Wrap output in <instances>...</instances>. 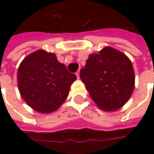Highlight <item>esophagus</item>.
<instances>
[{"label":"esophagus","instance_id":"34e87169","mask_svg":"<svg viewBox=\"0 0 154 154\" xmlns=\"http://www.w3.org/2000/svg\"><path fill=\"white\" fill-rule=\"evenodd\" d=\"M76 76H77V78H78V79H80V71H77V72H76Z\"/></svg>","mask_w":154,"mask_h":154}]
</instances>
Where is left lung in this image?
Masks as SVG:
<instances>
[{
	"label": "left lung",
	"instance_id": "1",
	"mask_svg": "<svg viewBox=\"0 0 154 154\" xmlns=\"http://www.w3.org/2000/svg\"><path fill=\"white\" fill-rule=\"evenodd\" d=\"M80 77L94 103L104 111L122 108L134 88L132 62L124 53L109 46L89 56Z\"/></svg>",
	"mask_w": 154,
	"mask_h": 154
}]
</instances>
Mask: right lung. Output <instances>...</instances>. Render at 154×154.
Here are the masks:
<instances>
[{"instance_id":"1","label":"right lung","mask_w":154,"mask_h":154,"mask_svg":"<svg viewBox=\"0 0 154 154\" xmlns=\"http://www.w3.org/2000/svg\"><path fill=\"white\" fill-rule=\"evenodd\" d=\"M77 79L56 54L38 50L28 55L18 69V87L26 103L39 113L56 111L68 98Z\"/></svg>"}]
</instances>
